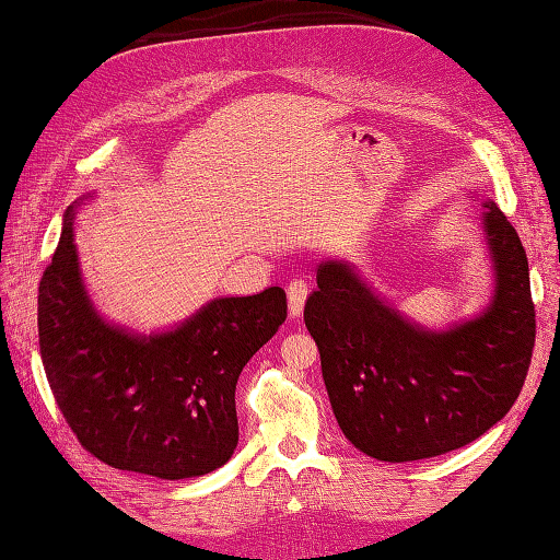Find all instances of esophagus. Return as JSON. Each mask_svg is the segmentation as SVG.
Masks as SVG:
<instances>
[{"mask_svg":"<svg viewBox=\"0 0 560 560\" xmlns=\"http://www.w3.org/2000/svg\"><path fill=\"white\" fill-rule=\"evenodd\" d=\"M306 296H310V280L306 278H292L288 282V302H290V314L300 316L304 310Z\"/></svg>","mask_w":560,"mask_h":560,"instance_id":"34e87169","label":"esophagus"}]
</instances>
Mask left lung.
<instances>
[{
    "mask_svg": "<svg viewBox=\"0 0 560 560\" xmlns=\"http://www.w3.org/2000/svg\"><path fill=\"white\" fill-rule=\"evenodd\" d=\"M483 208L495 292L481 316L450 330L410 324L343 260L316 270L304 324L340 430L374 459L464 447L508 413L527 380L536 336L527 254L498 205Z\"/></svg>",
    "mask_w": 560,
    "mask_h": 560,
    "instance_id": "1",
    "label": "left lung"
}]
</instances>
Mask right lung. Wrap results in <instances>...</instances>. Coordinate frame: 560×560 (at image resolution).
I'll list each match as a JSON object with an SVG mask.
<instances>
[{
  "instance_id": "obj_1",
  "label": "right lung",
  "mask_w": 560,
  "mask_h": 560,
  "mask_svg": "<svg viewBox=\"0 0 560 560\" xmlns=\"http://www.w3.org/2000/svg\"><path fill=\"white\" fill-rule=\"evenodd\" d=\"M74 205L38 288L45 376L82 447L113 469L205 476L238 442L236 382L288 316L282 288L222 296L154 336L110 326L91 306L72 242Z\"/></svg>"
}]
</instances>
